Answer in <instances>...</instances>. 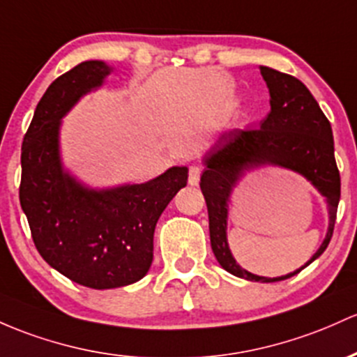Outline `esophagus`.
Here are the masks:
<instances>
[{
    "mask_svg": "<svg viewBox=\"0 0 357 357\" xmlns=\"http://www.w3.org/2000/svg\"><path fill=\"white\" fill-rule=\"evenodd\" d=\"M202 171H203V167L199 166V164H193V166H190V172H188V183H190L191 186L198 185L199 176H202Z\"/></svg>",
    "mask_w": 357,
    "mask_h": 357,
    "instance_id": "1",
    "label": "esophagus"
}]
</instances>
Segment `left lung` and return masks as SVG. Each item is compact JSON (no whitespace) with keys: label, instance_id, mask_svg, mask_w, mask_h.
Segmentation results:
<instances>
[{"label":"left lung","instance_id":"obj_1","mask_svg":"<svg viewBox=\"0 0 357 357\" xmlns=\"http://www.w3.org/2000/svg\"><path fill=\"white\" fill-rule=\"evenodd\" d=\"M269 88L271 112L259 128L227 132L205 158L199 188L208 208L210 242L215 257L225 271L249 281L274 283L288 280L300 270L280 278H264L238 266L226 244V206L231 188L244 170L261 163H276L305 175L328 199L329 230L313 262L327 249L334 234L340 198V174L334 158L331 121L324 115L308 88L296 77L261 66Z\"/></svg>","mask_w":357,"mask_h":357}]
</instances>
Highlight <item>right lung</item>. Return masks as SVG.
<instances>
[{"instance_id": "right-lung-1", "label": "right lung", "mask_w": 357, "mask_h": 357, "mask_svg": "<svg viewBox=\"0 0 357 357\" xmlns=\"http://www.w3.org/2000/svg\"><path fill=\"white\" fill-rule=\"evenodd\" d=\"M107 74L105 62L86 61L47 88L23 139L20 181V205L40 256L70 281L95 289L127 287L146 276L155 223L188 181L186 167H171L144 185L96 191L64 172L61 119Z\"/></svg>"}]
</instances>
